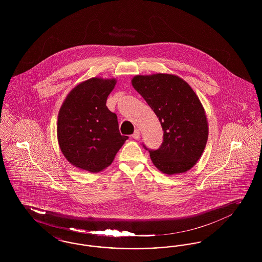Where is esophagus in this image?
<instances>
[{
    "instance_id": "1",
    "label": "esophagus",
    "mask_w": 262,
    "mask_h": 262,
    "mask_svg": "<svg viewBox=\"0 0 262 262\" xmlns=\"http://www.w3.org/2000/svg\"><path fill=\"white\" fill-rule=\"evenodd\" d=\"M132 137H133V138H135V139H139V137H140L139 129H136V132L134 133V135Z\"/></svg>"
}]
</instances>
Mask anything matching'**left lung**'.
I'll return each instance as SVG.
<instances>
[{
  "label": "left lung",
  "instance_id": "obj_1",
  "mask_svg": "<svg viewBox=\"0 0 262 262\" xmlns=\"http://www.w3.org/2000/svg\"><path fill=\"white\" fill-rule=\"evenodd\" d=\"M132 84L162 125L160 148L149 150L164 174H182L200 160L208 139V122L199 96L187 81L171 74L136 75Z\"/></svg>",
  "mask_w": 262,
  "mask_h": 262
}]
</instances>
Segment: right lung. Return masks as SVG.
<instances>
[{
  "instance_id": "obj_1",
  "label": "right lung",
  "mask_w": 262,
  "mask_h": 262,
  "mask_svg": "<svg viewBox=\"0 0 262 262\" xmlns=\"http://www.w3.org/2000/svg\"><path fill=\"white\" fill-rule=\"evenodd\" d=\"M116 83V78H89L69 92L60 108L59 146L66 159L80 170L103 171L128 138L121 136L117 115L106 106Z\"/></svg>"
}]
</instances>
